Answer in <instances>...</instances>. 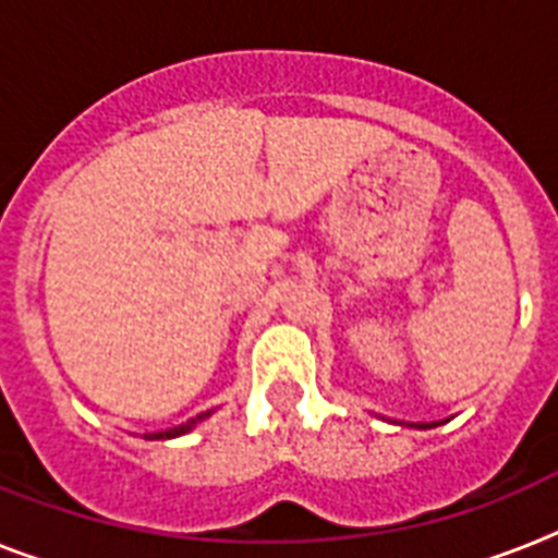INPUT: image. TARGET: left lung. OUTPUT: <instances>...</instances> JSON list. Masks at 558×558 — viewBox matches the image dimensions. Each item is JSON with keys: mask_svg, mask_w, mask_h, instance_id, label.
<instances>
[{"mask_svg": "<svg viewBox=\"0 0 558 558\" xmlns=\"http://www.w3.org/2000/svg\"><path fill=\"white\" fill-rule=\"evenodd\" d=\"M388 422H393V418H388ZM393 425H404V427H418V430H427V427H439L445 425V422H393Z\"/></svg>", "mask_w": 558, "mask_h": 558, "instance_id": "obj_1", "label": "left lung"}]
</instances>
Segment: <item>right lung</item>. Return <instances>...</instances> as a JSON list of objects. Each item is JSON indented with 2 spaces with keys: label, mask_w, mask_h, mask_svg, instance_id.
<instances>
[{
  "label": "right lung",
  "mask_w": 558,
  "mask_h": 558,
  "mask_svg": "<svg viewBox=\"0 0 558 558\" xmlns=\"http://www.w3.org/2000/svg\"><path fill=\"white\" fill-rule=\"evenodd\" d=\"M210 413H214V411L199 413V416L187 418V422H182V425H177V427H170V430H159V434H145V439H177V436H185V434H191L193 427L199 425V422H205Z\"/></svg>",
  "instance_id": "obj_1"
}]
</instances>
